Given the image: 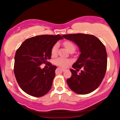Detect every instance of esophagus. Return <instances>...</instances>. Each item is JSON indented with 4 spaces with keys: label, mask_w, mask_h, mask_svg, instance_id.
Here are the masks:
<instances>
[{
    "label": "esophagus",
    "mask_w": 120,
    "mask_h": 120,
    "mask_svg": "<svg viewBox=\"0 0 120 120\" xmlns=\"http://www.w3.org/2000/svg\"><path fill=\"white\" fill-rule=\"evenodd\" d=\"M59 69H60V70L62 71H65L66 70V69H65V68H59Z\"/></svg>",
    "instance_id": "1"
}]
</instances>
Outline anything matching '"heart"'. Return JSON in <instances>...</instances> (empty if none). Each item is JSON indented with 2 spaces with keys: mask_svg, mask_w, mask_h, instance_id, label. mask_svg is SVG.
<instances>
[{
  "mask_svg": "<svg viewBox=\"0 0 120 120\" xmlns=\"http://www.w3.org/2000/svg\"><path fill=\"white\" fill-rule=\"evenodd\" d=\"M64 46L66 47V49L69 52L71 50H75V46L70 41H66L64 43ZM57 47L58 45L57 44H56L52 49V51H51V53H52V55L53 56L56 55L57 52ZM55 63L57 65L59 66H61V67H65L66 66H68V64H69L70 63V61L69 60H67V59H63V58H58L57 59H56L55 61Z\"/></svg>",
  "mask_w": 120,
  "mask_h": 120,
  "instance_id": "b5f03b06",
  "label": "heart"
}]
</instances>
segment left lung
Segmentation results:
<instances>
[{
  "label": "left lung",
  "mask_w": 120,
  "mask_h": 120,
  "mask_svg": "<svg viewBox=\"0 0 120 120\" xmlns=\"http://www.w3.org/2000/svg\"><path fill=\"white\" fill-rule=\"evenodd\" d=\"M74 42L80 54L70 69L71 77L67 80L71 90L79 94H87L97 89L103 81L107 70V54L104 45L93 35L77 33L62 35ZM82 67L79 73L78 71Z\"/></svg>",
  "instance_id": "left-lung-1"
}]
</instances>
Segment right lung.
<instances>
[{
  "instance_id": "1",
  "label": "right lung",
  "mask_w": 120,
  "mask_h": 120,
  "mask_svg": "<svg viewBox=\"0 0 120 120\" xmlns=\"http://www.w3.org/2000/svg\"><path fill=\"white\" fill-rule=\"evenodd\" d=\"M63 38L60 35H40L26 39L17 50L14 73L19 85L30 96L39 97L51 89L57 67L47 61L52 49ZM49 64L48 69H41V64Z\"/></svg>"
}]
</instances>
